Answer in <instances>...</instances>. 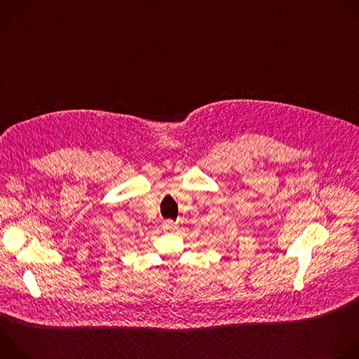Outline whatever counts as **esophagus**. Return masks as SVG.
<instances>
[{"label": "esophagus", "mask_w": 359, "mask_h": 359, "mask_svg": "<svg viewBox=\"0 0 359 359\" xmlns=\"http://www.w3.org/2000/svg\"><path fill=\"white\" fill-rule=\"evenodd\" d=\"M163 229H165V230H168V231L175 230V229H176V223H175L173 220H166V222L163 223Z\"/></svg>", "instance_id": "34e87169"}]
</instances>
